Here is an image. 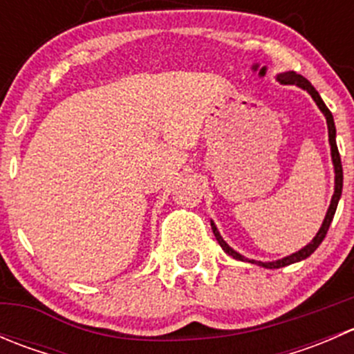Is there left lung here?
<instances>
[{
    "instance_id": "8db88e82",
    "label": "left lung",
    "mask_w": 354,
    "mask_h": 354,
    "mask_svg": "<svg viewBox=\"0 0 354 354\" xmlns=\"http://www.w3.org/2000/svg\"><path fill=\"white\" fill-rule=\"evenodd\" d=\"M276 80L279 82V84H283V85H298L299 88H303V91L308 92V94L312 95L313 101H315V104L319 106V109L322 111L324 116H326L327 130H329L330 157H332V164H334V174H335V176H334V195H332L330 205H329V209H327V214H326V217H324V223H322V226H320L319 233L315 234V238H313V240L310 241L308 245H305L301 250H298V252L291 253V255L284 257V259L274 260V262H260V260H250V259H246V257L241 255V253H238L236 250L231 248V246L227 245L226 241L223 240V236H221L219 231H217L216 224H214L212 221H210V226H212L214 236H216L217 243L221 245V248H223L224 252L227 253V255H231V257H233V259H236V260H241V262H250V263H255V266L266 267V269H281V267L291 266V263L301 262V260L308 259V257L312 255V253L315 252L317 248H319V245L322 243L324 238H326V234H327V231H329V226H330L332 219H334V214H335V209H337L339 198H341V194H342V166H341V156H339L337 144H335V124H334V118H332V113L329 111V108H327L326 102L322 101V97H320L319 92L315 91V87H313V85L310 84V82L306 80L305 77H301V75L295 73V71H284V73L277 75Z\"/></svg>"
}]
</instances>
